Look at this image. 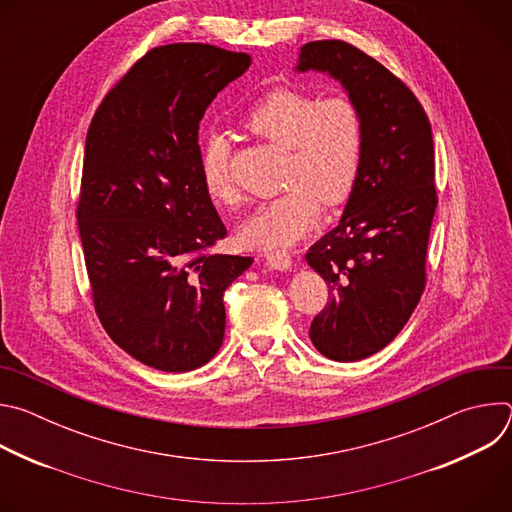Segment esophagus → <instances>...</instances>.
Segmentation results:
<instances>
[{
	"instance_id": "34e87169",
	"label": "esophagus",
	"mask_w": 512,
	"mask_h": 512,
	"mask_svg": "<svg viewBox=\"0 0 512 512\" xmlns=\"http://www.w3.org/2000/svg\"><path fill=\"white\" fill-rule=\"evenodd\" d=\"M265 263L271 267V269H277V271H287L291 267V255L287 251H271L265 255Z\"/></svg>"
}]
</instances>
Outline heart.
<instances>
[{
    "label": "heart",
    "mask_w": 512,
    "mask_h": 512,
    "mask_svg": "<svg viewBox=\"0 0 512 512\" xmlns=\"http://www.w3.org/2000/svg\"><path fill=\"white\" fill-rule=\"evenodd\" d=\"M245 127L289 152L287 192L263 202L239 231L251 249H275L300 241L316 223L318 202H344L358 180L364 127L348 97L320 99L298 89L267 93L245 117ZM206 192L225 206H237L241 194L229 170V141L212 133L200 152Z\"/></svg>",
    "instance_id": "obj_1"
}]
</instances>
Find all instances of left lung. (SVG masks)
<instances>
[{
  "label": "left lung",
  "instance_id": "1",
  "mask_svg": "<svg viewBox=\"0 0 512 512\" xmlns=\"http://www.w3.org/2000/svg\"><path fill=\"white\" fill-rule=\"evenodd\" d=\"M296 70L328 72L362 115L356 186L338 227L306 253L330 294L310 340L326 358L352 362L385 348L425 289L437 206L431 125L411 89L348 42L304 44Z\"/></svg>",
  "mask_w": 512,
  "mask_h": 512
}]
</instances>
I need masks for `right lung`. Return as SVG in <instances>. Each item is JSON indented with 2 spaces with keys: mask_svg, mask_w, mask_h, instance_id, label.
<instances>
[{
  "mask_svg": "<svg viewBox=\"0 0 512 512\" xmlns=\"http://www.w3.org/2000/svg\"><path fill=\"white\" fill-rule=\"evenodd\" d=\"M251 56L168 44L107 93L87 133L77 206L95 312L111 340L166 373L206 364L225 338V289L253 259L227 237L200 172L198 127Z\"/></svg>",
  "mask_w": 512,
  "mask_h": 512,
  "instance_id": "right-lung-1",
  "label": "right lung"
}]
</instances>
